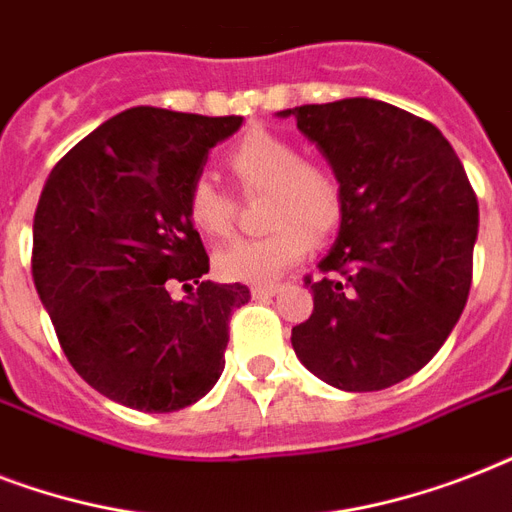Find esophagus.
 I'll return each mask as SVG.
<instances>
[{"instance_id":"34e87169","label":"esophagus","mask_w":512,"mask_h":512,"mask_svg":"<svg viewBox=\"0 0 512 512\" xmlns=\"http://www.w3.org/2000/svg\"><path fill=\"white\" fill-rule=\"evenodd\" d=\"M281 289H284V284H257V287H252V295L271 297V295H279Z\"/></svg>"}]
</instances>
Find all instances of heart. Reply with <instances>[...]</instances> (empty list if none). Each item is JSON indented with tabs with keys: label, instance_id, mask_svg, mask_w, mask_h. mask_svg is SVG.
Wrapping results in <instances>:
<instances>
[{
	"label": "heart",
	"instance_id": "obj_1",
	"mask_svg": "<svg viewBox=\"0 0 512 512\" xmlns=\"http://www.w3.org/2000/svg\"><path fill=\"white\" fill-rule=\"evenodd\" d=\"M225 167L249 199L265 196L263 220L271 231L241 239L215 255L225 281L268 284L300 263L313 239H327L345 217V185L329 164L303 159L292 140L252 130L225 154ZM239 204L209 177H196L185 193V217L209 241L228 239Z\"/></svg>",
	"mask_w": 512,
	"mask_h": 512
}]
</instances>
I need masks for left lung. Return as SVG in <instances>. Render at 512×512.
<instances>
[{
  "label": "left lung",
  "mask_w": 512,
  "mask_h": 512,
  "mask_svg": "<svg viewBox=\"0 0 512 512\" xmlns=\"http://www.w3.org/2000/svg\"><path fill=\"white\" fill-rule=\"evenodd\" d=\"M345 185L340 236L319 263L311 319L292 348L350 393L382 390L436 356L468 303L478 199L460 156L430 122L382 100L281 111Z\"/></svg>",
  "instance_id": "1"
}]
</instances>
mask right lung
Returning <instances> with one entry per match:
<instances>
[{
	"label": "right lung",
	"instance_id": "add662e5",
	"mask_svg": "<svg viewBox=\"0 0 512 512\" xmlns=\"http://www.w3.org/2000/svg\"><path fill=\"white\" fill-rule=\"evenodd\" d=\"M241 116L127 108L79 140L42 188L31 273L60 348L116 404L177 412L220 380L244 284L204 281L188 185ZM189 297L175 301L169 287ZM197 289H192V284Z\"/></svg>",
	"mask_w": 512,
	"mask_h": 512
}]
</instances>
